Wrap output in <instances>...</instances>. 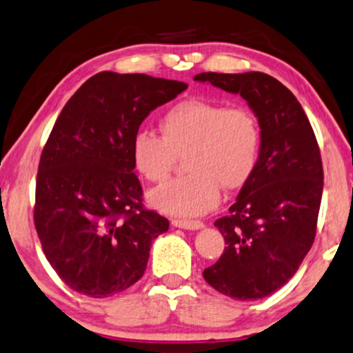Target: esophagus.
I'll return each instance as SVG.
<instances>
[{
    "instance_id": "1",
    "label": "esophagus",
    "mask_w": 353,
    "mask_h": 353,
    "mask_svg": "<svg viewBox=\"0 0 353 353\" xmlns=\"http://www.w3.org/2000/svg\"><path fill=\"white\" fill-rule=\"evenodd\" d=\"M172 225L173 228L186 229V230H198V229L204 228V224L201 223V221H185V219H173Z\"/></svg>"
}]
</instances>
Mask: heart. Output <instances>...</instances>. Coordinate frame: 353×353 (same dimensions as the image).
Segmentation results:
<instances>
[{"instance_id":"b5f03b06","label":"heart","mask_w":353,"mask_h":353,"mask_svg":"<svg viewBox=\"0 0 353 353\" xmlns=\"http://www.w3.org/2000/svg\"><path fill=\"white\" fill-rule=\"evenodd\" d=\"M162 136L141 129L130 141L134 168L160 183L185 157L188 175L175 178L149 194L165 214L201 216L219 203L221 186L237 190L249 181L259 162L262 132L245 108L191 98L176 103L160 119Z\"/></svg>"}]
</instances>
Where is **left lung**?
Instances as JSON below:
<instances>
[{
  "label": "left lung",
  "mask_w": 353,
  "mask_h": 353,
  "mask_svg": "<svg viewBox=\"0 0 353 353\" xmlns=\"http://www.w3.org/2000/svg\"><path fill=\"white\" fill-rule=\"evenodd\" d=\"M194 80L241 94L262 132L254 173L229 214L214 223L224 254L203 276L241 301L270 296L291 280L314 242L324 186L314 130L294 94L267 73L208 72Z\"/></svg>",
  "instance_id": "1"
}]
</instances>
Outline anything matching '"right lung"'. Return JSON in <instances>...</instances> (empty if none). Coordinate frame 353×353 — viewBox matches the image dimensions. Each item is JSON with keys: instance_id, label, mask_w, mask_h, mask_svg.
<instances>
[{"instance_id": "1", "label": "right lung", "mask_w": 353, "mask_h": 353, "mask_svg": "<svg viewBox=\"0 0 353 353\" xmlns=\"http://www.w3.org/2000/svg\"><path fill=\"white\" fill-rule=\"evenodd\" d=\"M188 88L143 73L101 72L55 121L39 163L34 224L57 275L108 298L139 281L168 219L142 206L130 141L155 108Z\"/></svg>"}]
</instances>
